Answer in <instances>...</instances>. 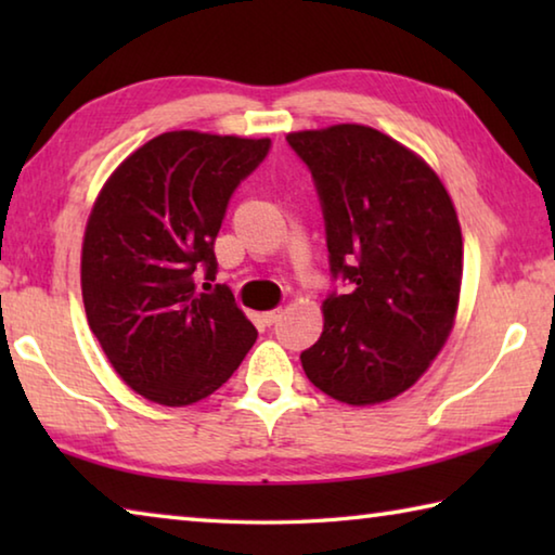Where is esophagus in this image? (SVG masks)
<instances>
[{"label": "esophagus", "mask_w": 555, "mask_h": 555, "mask_svg": "<svg viewBox=\"0 0 555 555\" xmlns=\"http://www.w3.org/2000/svg\"><path fill=\"white\" fill-rule=\"evenodd\" d=\"M281 318V308H274V311H267V313H261V321H264L267 325H274L276 321Z\"/></svg>", "instance_id": "1"}]
</instances>
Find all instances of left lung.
Here are the masks:
<instances>
[{
	"label": "left lung",
	"instance_id": "8db88e82",
	"mask_svg": "<svg viewBox=\"0 0 555 555\" xmlns=\"http://www.w3.org/2000/svg\"><path fill=\"white\" fill-rule=\"evenodd\" d=\"M323 203L333 276L323 333L300 352L306 377L350 406L411 389L443 350L463 284V232L443 181L379 129L291 131Z\"/></svg>",
	"mask_w": 555,
	"mask_h": 555
}]
</instances>
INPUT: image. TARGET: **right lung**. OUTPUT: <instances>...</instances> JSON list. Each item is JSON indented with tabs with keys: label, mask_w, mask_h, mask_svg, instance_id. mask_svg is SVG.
<instances>
[{
	"label": "right lung",
	"mask_w": 555,
	"mask_h": 555,
	"mask_svg": "<svg viewBox=\"0 0 555 555\" xmlns=\"http://www.w3.org/2000/svg\"><path fill=\"white\" fill-rule=\"evenodd\" d=\"M269 139L164 131L102 185L80 255L90 331L127 387L162 406L220 389L257 340L232 291L201 294L218 274L212 244L230 195L269 152Z\"/></svg>",
	"instance_id": "1"
}]
</instances>
